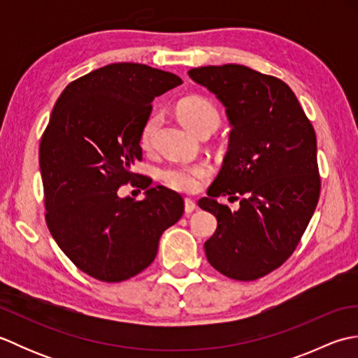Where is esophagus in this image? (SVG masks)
Masks as SVG:
<instances>
[{"label":"esophagus","instance_id":"obj_1","mask_svg":"<svg viewBox=\"0 0 358 358\" xmlns=\"http://www.w3.org/2000/svg\"><path fill=\"white\" fill-rule=\"evenodd\" d=\"M195 209H196V204L192 200L186 199L185 200V212H186V214H192Z\"/></svg>","mask_w":358,"mask_h":358}]
</instances>
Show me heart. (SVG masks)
Listing matches in <instances>:
<instances>
[{"label": "heart", "instance_id": "1", "mask_svg": "<svg viewBox=\"0 0 358 358\" xmlns=\"http://www.w3.org/2000/svg\"><path fill=\"white\" fill-rule=\"evenodd\" d=\"M178 117L191 131L201 134L204 131H214L220 123V113L217 108L206 98L201 96H189L181 100L178 104ZM158 115L152 113L146 120L143 129L140 141L144 148L150 146L152 138L158 126ZM210 173V167L204 163L196 164H180L171 166L162 171V180L166 186L178 192H195L201 186V181L208 178Z\"/></svg>", "mask_w": 358, "mask_h": 358}]
</instances>
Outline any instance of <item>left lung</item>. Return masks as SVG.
<instances>
[{
	"instance_id": "obj_1",
	"label": "left lung",
	"mask_w": 358,
	"mask_h": 358,
	"mask_svg": "<svg viewBox=\"0 0 358 358\" xmlns=\"http://www.w3.org/2000/svg\"><path fill=\"white\" fill-rule=\"evenodd\" d=\"M187 73L222 101L232 126L222 171L199 201L217 218L204 252L223 275L257 280L291 257L315 210V131L291 87L275 77L241 64ZM217 196L240 199L241 208L232 211Z\"/></svg>"
}]
</instances>
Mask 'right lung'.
Returning a JSON list of instances; mask_svg holds the SVG:
<instances>
[{"label":"right lung","instance_id":"obj_1","mask_svg":"<svg viewBox=\"0 0 358 358\" xmlns=\"http://www.w3.org/2000/svg\"><path fill=\"white\" fill-rule=\"evenodd\" d=\"M181 83L146 64L113 63L72 81L55 103L40 143L45 222L90 277L117 283L140 273L183 215L177 192L132 172L152 101ZM129 180L145 189L141 202L117 195Z\"/></svg>","mask_w":358,"mask_h":358}]
</instances>
